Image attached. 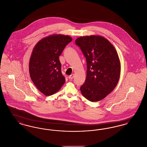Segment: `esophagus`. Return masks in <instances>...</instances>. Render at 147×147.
<instances>
[{
	"instance_id": "obj_1",
	"label": "esophagus",
	"mask_w": 147,
	"mask_h": 147,
	"mask_svg": "<svg viewBox=\"0 0 147 147\" xmlns=\"http://www.w3.org/2000/svg\"><path fill=\"white\" fill-rule=\"evenodd\" d=\"M74 78V74H71L70 76H69V79L70 80H72Z\"/></svg>"
}]
</instances>
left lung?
<instances>
[{
	"instance_id": "8db88e82",
	"label": "left lung",
	"mask_w": 147,
	"mask_h": 147,
	"mask_svg": "<svg viewBox=\"0 0 147 147\" xmlns=\"http://www.w3.org/2000/svg\"><path fill=\"white\" fill-rule=\"evenodd\" d=\"M75 43L83 52L87 65L86 78L80 87L81 92L89 101H98L118 83L121 66L117 53L110 42L99 36L80 37Z\"/></svg>"
}]
</instances>
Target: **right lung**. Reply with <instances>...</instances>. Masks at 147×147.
<instances>
[{
  "instance_id": "add662e5",
  "label": "right lung",
  "mask_w": 147,
  "mask_h": 147,
  "mask_svg": "<svg viewBox=\"0 0 147 147\" xmlns=\"http://www.w3.org/2000/svg\"><path fill=\"white\" fill-rule=\"evenodd\" d=\"M71 41L69 36L52 35L40 40L33 49L29 62L30 75L37 88L46 96L59 90L65 82L59 56Z\"/></svg>"
}]
</instances>
